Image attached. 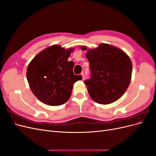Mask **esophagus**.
<instances>
[{
    "mask_svg": "<svg viewBox=\"0 0 156 156\" xmlns=\"http://www.w3.org/2000/svg\"><path fill=\"white\" fill-rule=\"evenodd\" d=\"M81 75H82V77H83V80H84V73H83V72H82Z\"/></svg>",
    "mask_w": 156,
    "mask_h": 156,
    "instance_id": "1",
    "label": "esophagus"
}]
</instances>
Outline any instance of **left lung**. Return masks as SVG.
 Returning <instances> with one entry per match:
<instances>
[{"label":"left lung","mask_w":156,"mask_h":156,"mask_svg":"<svg viewBox=\"0 0 156 156\" xmlns=\"http://www.w3.org/2000/svg\"><path fill=\"white\" fill-rule=\"evenodd\" d=\"M86 57L91 76L84 82L92 100L104 105L119 100L131 81L132 63L129 56L116 47L101 44L96 49H88Z\"/></svg>","instance_id":"left-lung-1"}]
</instances>
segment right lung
<instances>
[{
	"label": "right lung",
	"mask_w": 156,
	"mask_h": 156,
	"mask_svg": "<svg viewBox=\"0 0 156 156\" xmlns=\"http://www.w3.org/2000/svg\"><path fill=\"white\" fill-rule=\"evenodd\" d=\"M73 49L52 45L37 54L29 64L27 78L30 88L40 101L48 105L64 104L70 98L73 84L82 80L73 73L74 62L68 61Z\"/></svg>",
	"instance_id": "add662e5"
}]
</instances>
